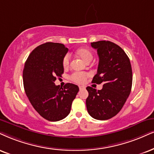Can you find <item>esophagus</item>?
Here are the masks:
<instances>
[{"instance_id":"esophagus-1","label":"esophagus","mask_w":154,"mask_h":154,"mask_svg":"<svg viewBox=\"0 0 154 154\" xmlns=\"http://www.w3.org/2000/svg\"><path fill=\"white\" fill-rule=\"evenodd\" d=\"M86 87H85L84 86H79V89L80 90H83V89H84Z\"/></svg>"}]
</instances>
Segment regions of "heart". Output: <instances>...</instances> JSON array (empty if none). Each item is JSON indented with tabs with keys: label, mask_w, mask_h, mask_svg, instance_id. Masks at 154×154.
Segmentation results:
<instances>
[{
	"label": "heart",
	"mask_w": 154,
	"mask_h": 154,
	"mask_svg": "<svg viewBox=\"0 0 154 154\" xmlns=\"http://www.w3.org/2000/svg\"><path fill=\"white\" fill-rule=\"evenodd\" d=\"M75 55L83 60L85 63L91 62L94 58L93 53L89 49L86 48H81L78 49L75 52ZM71 58L68 54L66 55L63 59V66L64 68H68L70 64ZM88 75L85 73H75L71 75V79L74 82L77 83H84L86 81V79Z\"/></svg>",
	"instance_id": "b5f03b06"
}]
</instances>
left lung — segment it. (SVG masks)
<instances>
[{
  "mask_svg": "<svg viewBox=\"0 0 154 154\" xmlns=\"http://www.w3.org/2000/svg\"><path fill=\"white\" fill-rule=\"evenodd\" d=\"M99 58L97 73L92 83H103L101 90L86 88L87 111L97 120H108L121 111L129 96L132 86V69L128 56L120 46L109 41L91 43Z\"/></svg>",
  "mask_w": 154,
  "mask_h": 154,
  "instance_id": "left-lung-1",
  "label": "left lung"
}]
</instances>
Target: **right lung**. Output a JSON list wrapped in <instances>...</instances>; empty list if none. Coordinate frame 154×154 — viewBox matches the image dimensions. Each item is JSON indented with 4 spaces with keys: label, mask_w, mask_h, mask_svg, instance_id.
<instances>
[{
    "label": "right lung",
    "mask_w": 154,
    "mask_h": 154,
    "mask_svg": "<svg viewBox=\"0 0 154 154\" xmlns=\"http://www.w3.org/2000/svg\"><path fill=\"white\" fill-rule=\"evenodd\" d=\"M68 49L61 43L48 42L36 47L25 63L23 80L31 105L46 120L58 121L70 113L79 88L73 83L56 86L63 73V59Z\"/></svg>",
    "instance_id": "right-lung-1"
}]
</instances>
